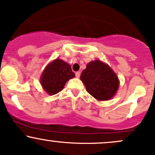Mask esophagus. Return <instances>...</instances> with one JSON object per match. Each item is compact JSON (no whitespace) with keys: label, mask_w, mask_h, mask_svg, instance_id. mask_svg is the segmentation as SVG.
<instances>
[{"label":"esophagus","mask_w":155,"mask_h":155,"mask_svg":"<svg viewBox=\"0 0 155 155\" xmlns=\"http://www.w3.org/2000/svg\"><path fill=\"white\" fill-rule=\"evenodd\" d=\"M76 76L77 78H79V76H80V74H81V73L80 72H79V71H77V72H76Z\"/></svg>","instance_id":"1"}]
</instances>
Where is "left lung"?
I'll use <instances>...</instances> for the list:
<instances>
[{"mask_svg":"<svg viewBox=\"0 0 155 155\" xmlns=\"http://www.w3.org/2000/svg\"><path fill=\"white\" fill-rule=\"evenodd\" d=\"M80 79L87 91L98 101H107L113 98L119 87L115 73L108 64L100 60L92 61L87 64Z\"/></svg>","mask_w":155,"mask_h":155,"instance_id":"8db88e82","label":"left lung"}]
</instances>
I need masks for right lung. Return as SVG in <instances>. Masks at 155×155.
I'll list each match as a JSON object with an SVG mask.
<instances>
[{
  "mask_svg": "<svg viewBox=\"0 0 155 155\" xmlns=\"http://www.w3.org/2000/svg\"><path fill=\"white\" fill-rule=\"evenodd\" d=\"M74 76L69 64L62 59H56L44 69L40 84L48 94L54 95L62 91L65 83Z\"/></svg>",
  "mask_w": 155,
  "mask_h": 155,
  "instance_id": "1",
  "label": "right lung"
}]
</instances>
